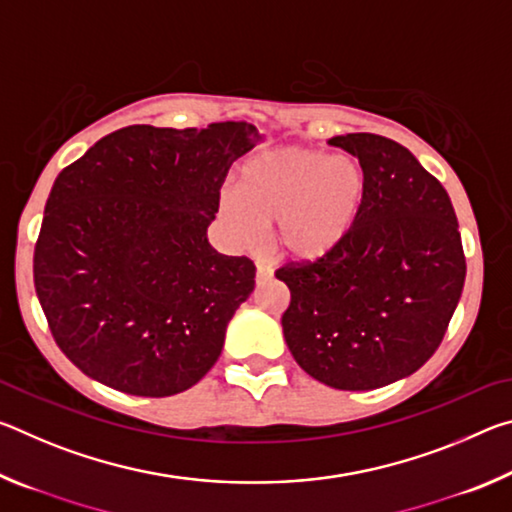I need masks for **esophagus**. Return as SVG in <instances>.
I'll return each mask as SVG.
<instances>
[{
  "label": "esophagus",
  "instance_id": "34e87169",
  "mask_svg": "<svg viewBox=\"0 0 512 512\" xmlns=\"http://www.w3.org/2000/svg\"><path fill=\"white\" fill-rule=\"evenodd\" d=\"M255 266H257V280H268V277L273 275V268L268 266V264H264V262H257Z\"/></svg>",
  "mask_w": 512,
  "mask_h": 512
}]
</instances>
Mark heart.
<instances>
[{"instance_id": "1", "label": "heart", "mask_w": 512, "mask_h": 512, "mask_svg": "<svg viewBox=\"0 0 512 512\" xmlns=\"http://www.w3.org/2000/svg\"><path fill=\"white\" fill-rule=\"evenodd\" d=\"M363 194L366 173L350 155L280 149L246 164L241 194H225L221 212L246 244L275 223V246L284 255L314 259L352 228Z\"/></svg>"}]
</instances>
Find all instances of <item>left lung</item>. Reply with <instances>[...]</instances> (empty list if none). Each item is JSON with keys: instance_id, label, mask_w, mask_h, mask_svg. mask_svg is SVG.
Instances as JSON below:
<instances>
[{"instance_id": "8db88e82", "label": "left lung", "mask_w": 512, "mask_h": 512, "mask_svg": "<svg viewBox=\"0 0 512 512\" xmlns=\"http://www.w3.org/2000/svg\"><path fill=\"white\" fill-rule=\"evenodd\" d=\"M329 144L359 158L366 194L339 244L275 271L291 291L282 329L307 375L372 391L438 350L465 282L461 232L445 187L406 146L372 133Z\"/></svg>"}]
</instances>
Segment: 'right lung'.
<instances>
[{
    "instance_id": "add662e5",
    "label": "right lung",
    "mask_w": 512,
    "mask_h": 512,
    "mask_svg": "<svg viewBox=\"0 0 512 512\" xmlns=\"http://www.w3.org/2000/svg\"><path fill=\"white\" fill-rule=\"evenodd\" d=\"M259 142L246 121L126 126L58 173L33 250L51 336L115 391L169 397L219 359L255 289L248 257L216 253L207 225L232 162Z\"/></svg>"
}]
</instances>
